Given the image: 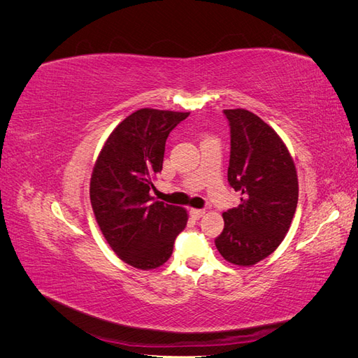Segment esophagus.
<instances>
[{
	"instance_id": "34e87169",
	"label": "esophagus",
	"mask_w": 358,
	"mask_h": 358,
	"mask_svg": "<svg viewBox=\"0 0 358 358\" xmlns=\"http://www.w3.org/2000/svg\"><path fill=\"white\" fill-rule=\"evenodd\" d=\"M203 215H204L203 209H191L189 210V216H191V218H194V220H200Z\"/></svg>"
}]
</instances>
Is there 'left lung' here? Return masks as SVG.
I'll use <instances>...</instances> for the list:
<instances>
[{"instance_id":"obj_1","label":"left lung","mask_w":358,"mask_h":358,"mask_svg":"<svg viewBox=\"0 0 358 358\" xmlns=\"http://www.w3.org/2000/svg\"><path fill=\"white\" fill-rule=\"evenodd\" d=\"M230 124L229 183L241 204L222 213L215 245L227 262L252 266L284 241L296 213L299 180L294 161L275 129L245 109H227Z\"/></svg>"}]
</instances>
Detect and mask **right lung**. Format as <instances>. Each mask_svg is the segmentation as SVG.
I'll return each mask as SVG.
<instances>
[{
	"instance_id": "add662e5",
	"label": "right lung",
	"mask_w": 358,
	"mask_h": 358,
	"mask_svg": "<svg viewBox=\"0 0 358 358\" xmlns=\"http://www.w3.org/2000/svg\"><path fill=\"white\" fill-rule=\"evenodd\" d=\"M188 115L136 110L113 129L94 166L90 197L96 224L115 254L136 268L164 264L187 225L185 209L155 201L149 191L170 131Z\"/></svg>"
}]
</instances>
